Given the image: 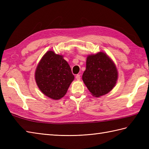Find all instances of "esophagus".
Returning <instances> with one entry per match:
<instances>
[{"mask_svg": "<svg viewBox=\"0 0 149 149\" xmlns=\"http://www.w3.org/2000/svg\"><path fill=\"white\" fill-rule=\"evenodd\" d=\"M75 78H76L77 80H80L81 79V75L79 74H77L75 75Z\"/></svg>", "mask_w": 149, "mask_h": 149, "instance_id": "esophagus-1", "label": "esophagus"}]
</instances>
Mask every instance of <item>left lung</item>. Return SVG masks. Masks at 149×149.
I'll return each mask as SVG.
<instances>
[{"instance_id":"1","label":"left lung","mask_w":149,"mask_h":149,"mask_svg":"<svg viewBox=\"0 0 149 149\" xmlns=\"http://www.w3.org/2000/svg\"><path fill=\"white\" fill-rule=\"evenodd\" d=\"M118 75L115 63L105 52L87 56L83 81L93 96L100 97L111 91L118 80Z\"/></svg>"}]
</instances>
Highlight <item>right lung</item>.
<instances>
[{"instance_id":"add662e5","label":"right lung","mask_w":149,"mask_h":149,"mask_svg":"<svg viewBox=\"0 0 149 149\" xmlns=\"http://www.w3.org/2000/svg\"><path fill=\"white\" fill-rule=\"evenodd\" d=\"M34 77L42 93L53 100L64 97L74 79L70 66L63 56L52 50L47 51L40 59Z\"/></svg>"}]
</instances>
